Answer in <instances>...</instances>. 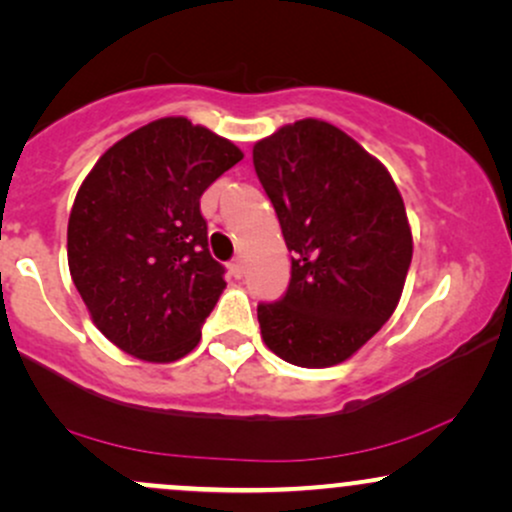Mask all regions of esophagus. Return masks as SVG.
I'll use <instances>...</instances> for the list:
<instances>
[{
  "mask_svg": "<svg viewBox=\"0 0 512 512\" xmlns=\"http://www.w3.org/2000/svg\"><path fill=\"white\" fill-rule=\"evenodd\" d=\"M231 274L236 276V279H240V276L245 274V264H243V260H240V257H236V260L231 262Z\"/></svg>",
  "mask_w": 512,
  "mask_h": 512,
  "instance_id": "obj_1",
  "label": "esophagus"
}]
</instances>
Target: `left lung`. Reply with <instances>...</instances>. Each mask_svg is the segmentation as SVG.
Segmentation results:
<instances>
[{
	"mask_svg": "<svg viewBox=\"0 0 512 512\" xmlns=\"http://www.w3.org/2000/svg\"><path fill=\"white\" fill-rule=\"evenodd\" d=\"M252 163L293 252L289 289L257 305L264 344L293 366H337L402 296L411 264L402 195L378 158L313 117L260 139Z\"/></svg>",
	"mask_w": 512,
	"mask_h": 512,
	"instance_id": "8db88e82",
	"label": "left lung"
}]
</instances>
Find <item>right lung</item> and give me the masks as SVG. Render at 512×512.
<instances>
[{"mask_svg":"<svg viewBox=\"0 0 512 512\" xmlns=\"http://www.w3.org/2000/svg\"><path fill=\"white\" fill-rule=\"evenodd\" d=\"M243 158L228 139L161 117L98 158L76 192L67 260L93 325L129 356L178 361L221 291L199 197Z\"/></svg>","mask_w":512,"mask_h":512,"instance_id":"1","label":"right lung"}]
</instances>
